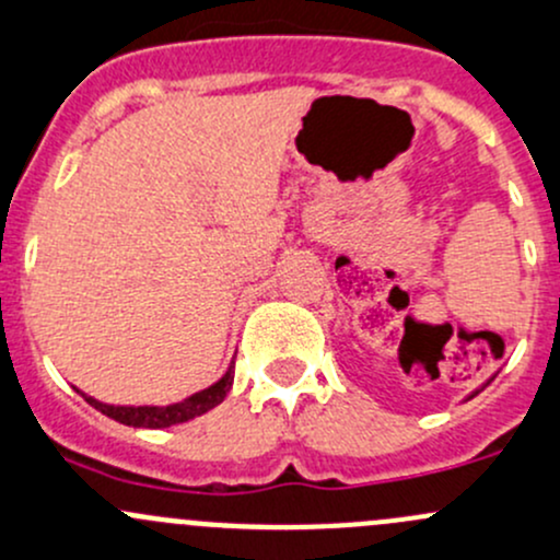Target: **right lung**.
I'll use <instances>...</instances> for the list:
<instances>
[{
	"mask_svg": "<svg viewBox=\"0 0 560 560\" xmlns=\"http://www.w3.org/2000/svg\"><path fill=\"white\" fill-rule=\"evenodd\" d=\"M233 373H235V368L231 364V368H228V373L222 375V378L217 381L214 386H209V388H203V392L192 394V397H187L185 402L166 405V408H122V405H104V402H98V399L85 397V394H82V397H85L88 402L93 405V408L102 410L104 416H109V419L126 423V427L166 429V427H174V423H185V421L196 419V416H203L206 410L217 408V405H220L222 399L228 397V392H231Z\"/></svg>",
	"mask_w": 560,
	"mask_h": 560,
	"instance_id": "1",
	"label": "right lung"
}]
</instances>
